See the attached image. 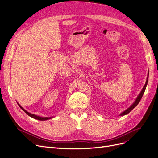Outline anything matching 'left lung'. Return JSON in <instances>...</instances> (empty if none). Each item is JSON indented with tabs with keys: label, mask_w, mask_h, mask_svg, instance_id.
<instances>
[{
	"label": "left lung",
	"mask_w": 158,
	"mask_h": 158,
	"mask_svg": "<svg viewBox=\"0 0 158 158\" xmlns=\"http://www.w3.org/2000/svg\"><path fill=\"white\" fill-rule=\"evenodd\" d=\"M148 75H149V73H148V77H147V80H146V84H145V85H144V88H142V91H141V92L140 93V94L138 95V96L137 97V98L136 99V100H135V102L133 103V104L132 105V106L130 107H128L127 110H125V111L124 112H123L122 113H121L120 114V115L121 116H123V115H125V114H128V113H130L132 110L135 108L137 105L138 104V103L140 102V99H141V98H142V97L143 96V95H144V92H145V89H146V85H147V84H148Z\"/></svg>",
	"instance_id": "1"
}]
</instances>
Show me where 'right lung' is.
Listing matches in <instances>:
<instances>
[{"instance_id":"1","label":"right lung","mask_w":158,"mask_h":158,"mask_svg":"<svg viewBox=\"0 0 158 158\" xmlns=\"http://www.w3.org/2000/svg\"><path fill=\"white\" fill-rule=\"evenodd\" d=\"M18 106H19V107H20L23 111H24L27 115H29L30 117H32V118H35V119H37V120H40V121H46V120H48V119H50V118H52V117H40V116H37V115H35V114H31V113H29V112H27V111H26V110L23 109L20 105H19V103H18Z\"/></svg>"}]
</instances>
